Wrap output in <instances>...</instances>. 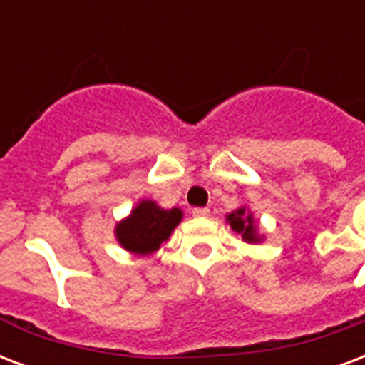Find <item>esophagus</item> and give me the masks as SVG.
<instances>
[{
	"label": "esophagus",
	"mask_w": 365,
	"mask_h": 365,
	"mask_svg": "<svg viewBox=\"0 0 365 365\" xmlns=\"http://www.w3.org/2000/svg\"><path fill=\"white\" fill-rule=\"evenodd\" d=\"M191 214H193V216H197V218H207L208 214H210V210H208V208L199 207V208H193V210H191Z\"/></svg>",
	"instance_id": "obj_1"
}]
</instances>
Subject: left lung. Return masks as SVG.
Listing matches in <instances>:
<instances>
[{
	"label": "left lung",
	"instance_id": "obj_1",
	"mask_svg": "<svg viewBox=\"0 0 365 365\" xmlns=\"http://www.w3.org/2000/svg\"><path fill=\"white\" fill-rule=\"evenodd\" d=\"M226 220L227 224L232 226L233 232L239 233V235L243 237V241H247V243H258V241H262V237L258 235L257 222H255L252 214H250L245 207L237 208L235 212L227 214Z\"/></svg>",
	"mask_w": 365,
	"mask_h": 365
}]
</instances>
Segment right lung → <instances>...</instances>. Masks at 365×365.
<instances>
[{"instance_id": "1", "label": "right lung", "mask_w": 365, "mask_h": 365, "mask_svg": "<svg viewBox=\"0 0 365 365\" xmlns=\"http://www.w3.org/2000/svg\"><path fill=\"white\" fill-rule=\"evenodd\" d=\"M182 218L180 208L164 210L155 201H141L128 218L116 224L115 235L118 243L133 255H151L170 237Z\"/></svg>"}]
</instances>
